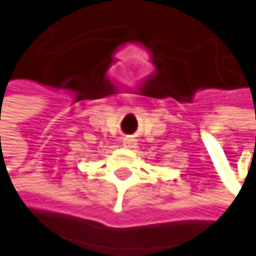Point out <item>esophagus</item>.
Here are the masks:
<instances>
[{
	"label": "esophagus",
	"instance_id": "obj_1",
	"mask_svg": "<svg viewBox=\"0 0 256 256\" xmlns=\"http://www.w3.org/2000/svg\"><path fill=\"white\" fill-rule=\"evenodd\" d=\"M122 144H124V147H135L136 146V141L132 140V138H124L122 140Z\"/></svg>",
	"mask_w": 256,
	"mask_h": 256
}]
</instances>
